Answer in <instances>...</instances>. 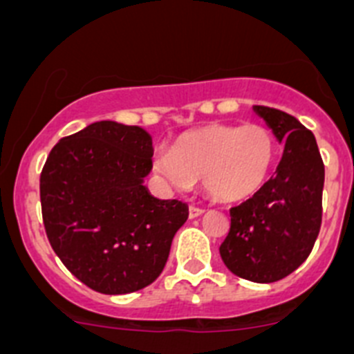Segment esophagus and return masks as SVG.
Segmentation results:
<instances>
[{
    "instance_id": "34e87169",
    "label": "esophagus",
    "mask_w": 354,
    "mask_h": 354,
    "mask_svg": "<svg viewBox=\"0 0 354 354\" xmlns=\"http://www.w3.org/2000/svg\"><path fill=\"white\" fill-rule=\"evenodd\" d=\"M203 213H204L203 207H197V206L188 207V216H190V218H197V216H201Z\"/></svg>"
}]
</instances>
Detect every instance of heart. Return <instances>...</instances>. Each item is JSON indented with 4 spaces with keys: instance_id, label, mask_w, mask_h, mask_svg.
Listing matches in <instances>:
<instances>
[{
    "instance_id": "obj_1",
    "label": "heart",
    "mask_w": 354,
    "mask_h": 354,
    "mask_svg": "<svg viewBox=\"0 0 354 354\" xmlns=\"http://www.w3.org/2000/svg\"><path fill=\"white\" fill-rule=\"evenodd\" d=\"M276 155V136L267 125L214 122L178 138L173 150L157 151L153 167L181 190L203 181L214 201L239 203L266 185Z\"/></svg>"
}]
</instances>
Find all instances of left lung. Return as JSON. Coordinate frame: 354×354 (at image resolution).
Masks as SVG:
<instances>
[{"instance_id":"obj_1","label":"left lung","mask_w":354,"mask_h":354,"mask_svg":"<svg viewBox=\"0 0 354 354\" xmlns=\"http://www.w3.org/2000/svg\"><path fill=\"white\" fill-rule=\"evenodd\" d=\"M255 111L285 143L276 176L252 199L230 209L220 257L236 276L279 281L309 257L322 227L325 166L315 134L295 117L267 106Z\"/></svg>"}]
</instances>
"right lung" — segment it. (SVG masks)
<instances>
[{
	"label": "right lung",
	"mask_w": 354,
	"mask_h": 354,
	"mask_svg": "<svg viewBox=\"0 0 354 354\" xmlns=\"http://www.w3.org/2000/svg\"><path fill=\"white\" fill-rule=\"evenodd\" d=\"M151 138L138 125L102 120L66 136L39 174L48 243L66 269L106 295L145 288L162 272L188 207L148 194Z\"/></svg>",
	"instance_id": "add662e5"
}]
</instances>
